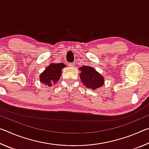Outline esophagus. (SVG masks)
Returning <instances> with one entry per match:
<instances>
[{"label":"esophagus","mask_w":149,"mask_h":149,"mask_svg":"<svg viewBox=\"0 0 149 149\" xmlns=\"http://www.w3.org/2000/svg\"><path fill=\"white\" fill-rule=\"evenodd\" d=\"M74 65H75V64H74V62H73V63H70V64H68V66L69 67H71V68H74Z\"/></svg>","instance_id":"1"}]
</instances>
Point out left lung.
<instances>
[{
  "label": "left lung",
  "mask_w": 149,
  "mask_h": 149,
  "mask_svg": "<svg viewBox=\"0 0 149 149\" xmlns=\"http://www.w3.org/2000/svg\"><path fill=\"white\" fill-rule=\"evenodd\" d=\"M79 70L81 72L80 74L81 81L89 89L94 90L104 84V78L92 67L85 65L80 68Z\"/></svg>",
  "instance_id": "obj_1"
}]
</instances>
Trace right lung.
I'll return each instance as SVG.
<instances>
[{
	"instance_id": "obj_1",
	"label": "right lung",
	"mask_w": 149,
	"mask_h": 149,
	"mask_svg": "<svg viewBox=\"0 0 149 149\" xmlns=\"http://www.w3.org/2000/svg\"><path fill=\"white\" fill-rule=\"evenodd\" d=\"M64 67L65 64L62 63L51 64L40 75V81L45 85L51 86L52 84L54 83V84L55 82L58 81L61 75L62 69Z\"/></svg>"
}]
</instances>
